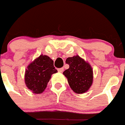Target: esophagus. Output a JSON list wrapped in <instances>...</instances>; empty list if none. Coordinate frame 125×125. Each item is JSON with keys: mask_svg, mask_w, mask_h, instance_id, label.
Returning <instances> with one entry per match:
<instances>
[{"mask_svg": "<svg viewBox=\"0 0 125 125\" xmlns=\"http://www.w3.org/2000/svg\"><path fill=\"white\" fill-rule=\"evenodd\" d=\"M58 71L60 73L63 72V68H60V69H58Z\"/></svg>", "mask_w": 125, "mask_h": 125, "instance_id": "obj_1", "label": "esophagus"}]
</instances>
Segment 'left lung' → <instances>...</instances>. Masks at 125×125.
I'll return each mask as SVG.
<instances>
[{
	"instance_id": "obj_1",
	"label": "left lung",
	"mask_w": 125,
	"mask_h": 125,
	"mask_svg": "<svg viewBox=\"0 0 125 125\" xmlns=\"http://www.w3.org/2000/svg\"><path fill=\"white\" fill-rule=\"evenodd\" d=\"M69 68L63 72L74 92L84 93L92 86L93 80V69L91 65L79 55L69 57L65 62Z\"/></svg>"
}]
</instances>
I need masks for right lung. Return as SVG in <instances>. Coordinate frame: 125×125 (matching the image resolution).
Returning <instances> with one entry per match:
<instances>
[{
  "label": "right lung",
  "instance_id": "right-lung-1",
  "mask_svg": "<svg viewBox=\"0 0 125 125\" xmlns=\"http://www.w3.org/2000/svg\"><path fill=\"white\" fill-rule=\"evenodd\" d=\"M25 83L28 89L35 94L42 93L46 88L52 74L58 72L53 60L47 55L41 54L27 66Z\"/></svg>",
  "mask_w": 125,
  "mask_h": 125
}]
</instances>
